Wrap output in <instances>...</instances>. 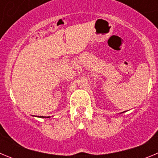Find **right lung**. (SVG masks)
I'll list each match as a JSON object with an SVG mask.
<instances>
[{"mask_svg":"<svg viewBox=\"0 0 158 158\" xmlns=\"http://www.w3.org/2000/svg\"><path fill=\"white\" fill-rule=\"evenodd\" d=\"M41 118H49V117H43V116H42Z\"/></svg>","mask_w":158,"mask_h":158,"instance_id":"1","label":"right lung"}]
</instances>
